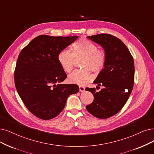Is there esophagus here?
I'll return each mask as SVG.
<instances>
[{
  "mask_svg": "<svg viewBox=\"0 0 154 154\" xmlns=\"http://www.w3.org/2000/svg\"><path fill=\"white\" fill-rule=\"evenodd\" d=\"M79 91H82V92H83L85 91V88L84 87H83V86H79Z\"/></svg>",
  "mask_w": 154,
  "mask_h": 154,
  "instance_id": "34e87169",
  "label": "esophagus"
}]
</instances>
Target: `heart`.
<instances>
[{
  "mask_svg": "<svg viewBox=\"0 0 154 154\" xmlns=\"http://www.w3.org/2000/svg\"><path fill=\"white\" fill-rule=\"evenodd\" d=\"M71 52L67 49L61 51L58 54V62L66 72H70L73 69L74 58L84 57L83 68L84 70H76L68 77L70 83L84 85L91 82L94 78L89 70L98 72L106 64V54L98 49L97 45L92 42L81 38L73 43Z\"/></svg>",
  "mask_w": 154,
  "mask_h": 154,
  "instance_id": "obj_1",
  "label": "heart"
}]
</instances>
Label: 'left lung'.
Instances as JSON below:
<instances>
[{
	"instance_id": "left-lung-1",
	"label": "left lung",
	"mask_w": 154,
	"mask_h": 154,
	"mask_svg": "<svg viewBox=\"0 0 154 154\" xmlns=\"http://www.w3.org/2000/svg\"><path fill=\"white\" fill-rule=\"evenodd\" d=\"M88 38L105 50L106 62L94 83L103 88L97 92L95 88H87L94 100L86 108L100 119L110 118L122 109L130 97L134 85V66L133 56L119 38L110 34H98Z\"/></svg>"
}]
</instances>
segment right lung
<instances>
[{"instance_id": "right-lung-1", "label": "right lung", "mask_w": 154, "mask_h": 154, "mask_svg": "<svg viewBox=\"0 0 154 154\" xmlns=\"http://www.w3.org/2000/svg\"><path fill=\"white\" fill-rule=\"evenodd\" d=\"M78 36L42 35L23 48L14 71V83L24 104L33 115L51 119L64 109L67 97L77 94L76 84H61L67 78L58 54Z\"/></svg>"}]
</instances>
